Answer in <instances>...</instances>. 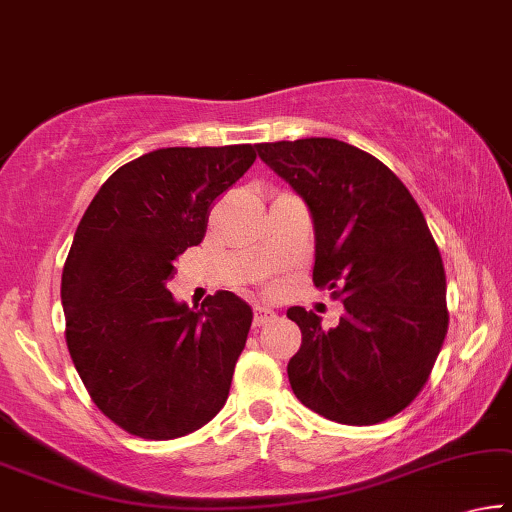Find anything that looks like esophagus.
<instances>
[{"instance_id": "1", "label": "esophagus", "mask_w": 512, "mask_h": 512, "mask_svg": "<svg viewBox=\"0 0 512 512\" xmlns=\"http://www.w3.org/2000/svg\"><path fill=\"white\" fill-rule=\"evenodd\" d=\"M274 318H277V313H274L272 309H267V306H256L254 309V327H263V325H267V322H272Z\"/></svg>"}]
</instances>
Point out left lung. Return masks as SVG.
Masks as SVG:
<instances>
[{"label": "left lung", "instance_id": "obj_1", "mask_svg": "<svg viewBox=\"0 0 512 512\" xmlns=\"http://www.w3.org/2000/svg\"><path fill=\"white\" fill-rule=\"evenodd\" d=\"M258 157L309 208L313 283L343 297V316L290 306L302 345L288 361L295 396L329 421L373 426L405 410L442 350L446 274L414 196L357 146L311 137L258 144Z\"/></svg>", "mask_w": 512, "mask_h": 512}]
</instances>
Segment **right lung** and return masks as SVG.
I'll return each mask as SVG.
<instances>
[{
	"mask_svg": "<svg viewBox=\"0 0 512 512\" xmlns=\"http://www.w3.org/2000/svg\"><path fill=\"white\" fill-rule=\"evenodd\" d=\"M249 144L157 148L105 180L61 274L66 343L98 410L130 435L176 439L222 410L254 311L229 290L190 309L174 261L254 164Z\"/></svg>",
	"mask_w": 512,
	"mask_h": 512,
	"instance_id": "right-lung-1",
	"label": "right lung"
}]
</instances>
